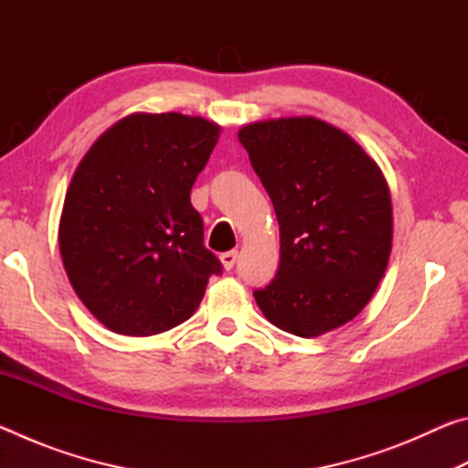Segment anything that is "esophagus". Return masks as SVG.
Wrapping results in <instances>:
<instances>
[{"instance_id":"34e87169","label":"esophagus","mask_w":468,"mask_h":468,"mask_svg":"<svg viewBox=\"0 0 468 468\" xmlns=\"http://www.w3.org/2000/svg\"><path fill=\"white\" fill-rule=\"evenodd\" d=\"M235 260H237V251L235 250L220 253V264H223L225 271H231L233 264H235Z\"/></svg>"}]
</instances>
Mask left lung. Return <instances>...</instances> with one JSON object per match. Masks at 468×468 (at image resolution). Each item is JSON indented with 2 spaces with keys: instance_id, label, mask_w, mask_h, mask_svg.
<instances>
[{
  "instance_id": "left-lung-1",
  "label": "left lung",
  "mask_w": 468,
  "mask_h": 468,
  "mask_svg": "<svg viewBox=\"0 0 468 468\" xmlns=\"http://www.w3.org/2000/svg\"><path fill=\"white\" fill-rule=\"evenodd\" d=\"M237 138L281 229L279 272L253 292L258 307L301 338L340 328L369 303L390 260L382 169L346 132L310 115L253 122Z\"/></svg>"
}]
</instances>
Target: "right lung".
Here are the masks:
<instances>
[{"instance_id":"add662e5","label":"right lung","mask_w":468,"mask_h":468,"mask_svg":"<svg viewBox=\"0 0 468 468\" xmlns=\"http://www.w3.org/2000/svg\"><path fill=\"white\" fill-rule=\"evenodd\" d=\"M218 136L220 125L204 117L132 113L76 167L59 251L76 295L111 332L153 336L179 326L223 271L189 202Z\"/></svg>"}]
</instances>
